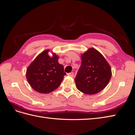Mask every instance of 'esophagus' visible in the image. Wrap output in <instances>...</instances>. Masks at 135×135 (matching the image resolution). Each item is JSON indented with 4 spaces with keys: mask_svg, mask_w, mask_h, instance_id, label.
I'll list each match as a JSON object with an SVG mask.
<instances>
[{
    "mask_svg": "<svg viewBox=\"0 0 135 135\" xmlns=\"http://www.w3.org/2000/svg\"><path fill=\"white\" fill-rule=\"evenodd\" d=\"M67 75L68 76H71V77H73L74 76V73H68L67 74Z\"/></svg>",
    "mask_w": 135,
    "mask_h": 135,
    "instance_id": "34e87169",
    "label": "esophagus"
}]
</instances>
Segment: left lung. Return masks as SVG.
Returning <instances> with one entry per match:
<instances>
[{
    "mask_svg": "<svg viewBox=\"0 0 135 135\" xmlns=\"http://www.w3.org/2000/svg\"><path fill=\"white\" fill-rule=\"evenodd\" d=\"M81 57V65L75 78L76 88L88 95L98 93L110 80V66L102 54L94 48H89Z\"/></svg>",
    "mask_w": 135,
    "mask_h": 135,
    "instance_id": "8db88e82",
    "label": "left lung"
}]
</instances>
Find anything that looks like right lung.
Returning <instances> with one entry per match:
<instances>
[{
    "label": "right lung",
    "mask_w": 135,
    "mask_h": 135,
    "mask_svg": "<svg viewBox=\"0 0 135 135\" xmlns=\"http://www.w3.org/2000/svg\"><path fill=\"white\" fill-rule=\"evenodd\" d=\"M46 50L36 57L26 70V78L31 88L41 94L54 91L62 81L66 73L59 63V57L54 52L50 57Z\"/></svg>",
    "instance_id": "1"
}]
</instances>
